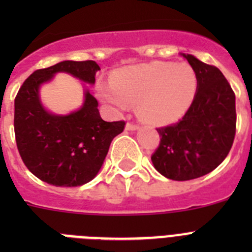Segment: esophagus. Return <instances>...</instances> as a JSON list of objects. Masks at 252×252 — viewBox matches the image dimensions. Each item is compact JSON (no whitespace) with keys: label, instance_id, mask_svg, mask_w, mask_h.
I'll list each match as a JSON object with an SVG mask.
<instances>
[{"label":"esophagus","instance_id":"1","mask_svg":"<svg viewBox=\"0 0 252 252\" xmlns=\"http://www.w3.org/2000/svg\"><path fill=\"white\" fill-rule=\"evenodd\" d=\"M139 127H140L139 125L133 124V122H127V124H126V130H128V131H135V130H137Z\"/></svg>","mask_w":252,"mask_h":252}]
</instances>
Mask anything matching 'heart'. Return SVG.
Here are the masks:
<instances>
[{
	"label": "heart",
	"instance_id": "obj_1",
	"mask_svg": "<svg viewBox=\"0 0 252 252\" xmlns=\"http://www.w3.org/2000/svg\"><path fill=\"white\" fill-rule=\"evenodd\" d=\"M197 74L189 64L154 62L116 75L113 86L99 87V97L117 110L137 103L141 119L169 124L187 112L197 92Z\"/></svg>",
	"mask_w": 252,
	"mask_h": 252
}]
</instances>
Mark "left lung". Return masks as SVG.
Listing matches in <instances>:
<instances>
[{
	"instance_id": "obj_1",
	"label": "left lung",
	"mask_w": 252,
	"mask_h": 252,
	"mask_svg": "<svg viewBox=\"0 0 252 252\" xmlns=\"http://www.w3.org/2000/svg\"><path fill=\"white\" fill-rule=\"evenodd\" d=\"M195 74L197 93L177 124L158 127L160 144L151 160L171 180H190L215 170L236 135L235 92L217 66L183 54Z\"/></svg>"
}]
</instances>
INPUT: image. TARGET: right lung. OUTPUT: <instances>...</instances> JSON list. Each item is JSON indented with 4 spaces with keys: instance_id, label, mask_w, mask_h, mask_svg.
<instances>
[{
    "instance_id": "add662e5",
    "label": "right lung",
    "mask_w": 252,
    "mask_h": 252,
    "mask_svg": "<svg viewBox=\"0 0 252 252\" xmlns=\"http://www.w3.org/2000/svg\"><path fill=\"white\" fill-rule=\"evenodd\" d=\"M99 70L94 60H65L37 69L20 87L15 98L13 127L17 150L26 168L45 183L78 187L97 175L111 141L125 128V121L101 119L98 102L86 92L81 110L68 116L46 112L39 99V87L58 72H66L93 84Z\"/></svg>"
}]
</instances>
